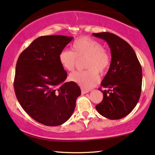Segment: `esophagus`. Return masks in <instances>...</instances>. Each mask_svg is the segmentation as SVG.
<instances>
[{"instance_id": "obj_1", "label": "esophagus", "mask_w": 155, "mask_h": 155, "mask_svg": "<svg viewBox=\"0 0 155 155\" xmlns=\"http://www.w3.org/2000/svg\"><path fill=\"white\" fill-rule=\"evenodd\" d=\"M88 92H90L89 90H85V89H84V88H81L82 94H85V93H88Z\"/></svg>"}]
</instances>
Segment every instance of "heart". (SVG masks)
Here are the masks:
<instances>
[{"instance_id": "b5f03b06", "label": "heart", "mask_w": 155, "mask_h": 155, "mask_svg": "<svg viewBox=\"0 0 155 155\" xmlns=\"http://www.w3.org/2000/svg\"><path fill=\"white\" fill-rule=\"evenodd\" d=\"M72 51L62 49L59 54V61L65 70L72 71L78 60L86 57L85 68L87 70L76 71L70 74V80L83 88L90 89L99 81V74H104L110 64L109 54L102 44L88 37H83L72 44Z\"/></svg>"}]
</instances>
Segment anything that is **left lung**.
Instances as JSON below:
<instances>
[{
    "instance_id": "8db88e82",
    "label": "left lung",
    "mask_w": 155,
    "mask_h": 155,
    "mask_svg": "<svg viewBox=\"0 0 155 155\" xmlns=\"http://www.w3.org/2000/svg\"><path fill=\"white\" fill-rule=\"evenodd\" d=\"M109 45L111 62L99 91L104 98L95 106L101 115L111 120L127 116L137 106L142 92V70L132 47L110 32L94 33Z\"/></svg>"
}]
</instances>
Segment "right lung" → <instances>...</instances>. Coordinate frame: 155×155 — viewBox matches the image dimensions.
I'll list each match as a JSON object with an SVG mask.
<instances>
[{
	"label": "right lung",
	"mask_w": 155,
	"mask_h": 155,
	"mask_svg": "<svg viewBox=\"0 0 155 155\" xmlns=\"http://www.w3.org/2000/svg\"><path fill=\"white\" fill-rule=\"evenodd\" d=\"M72 37L42 36L31 42L19 55L14 87L16 96L33 119L49 127L68 121L81 94L78 84L65 83L67 72L59 61V54Z\"/></svg>",
	"instance_id": "obj_1"
}]
</instances>
